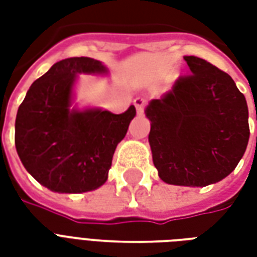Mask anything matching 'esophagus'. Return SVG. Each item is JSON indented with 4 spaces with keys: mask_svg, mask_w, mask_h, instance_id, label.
Wrapping results in <instances>:
<instances>
[{
    "mask_svg": "<svg viewBox=\"0 0 257 257\" xmlns=\"http://www.w3.org/2000/svg\"><path fill=\"white\" fill-rule=\"evenodd\" d=\"M134 104L135 107H136V110H138V114H143V111H145V106H146L145 97H142V96L136 97V99L134 100Z\"/></svg>",
    "mask_w": 257,
    "mask_h": 257,
    "instance_id": "esophagus-1",
    "label": "esophagus"
}]
</instances>
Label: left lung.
I'll return each mask as SVG.
<instances>
[{
    "label": "left lung",
    "mask_w": 257,
    "mask_h": 257,
    "mask_svg": "<svg viewBox=\"0 0 257 257\" xmlns=\"http://www.w3.org/2000/svg\"><path fill=\"white\" fill-rule=\"evenodd\" d=\"M184 60L191 73L146 108L149 142L165 183L204 187L228 176L242 158L248 106L228 74L197 56Z\"/></svg>",
    "instance_id": "obj_1"
}]
</instances>
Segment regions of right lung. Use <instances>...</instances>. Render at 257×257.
I'll list each match as a JSON object with an SVG mask.
<instances>
[{
  "instance_id": "obj_1",
  "label": "right lung",
  "mask_w": 257,
  "mask_h": 257,
  "mask_svg": "<svg viewBox=\"0 0 257 257\" xmlns=\"http://www.w3.org/2000/svg\"><path fill=\"white\" fill-rule=\"evenodd\" d=\"M79 73H106L95 59L68 58L36 79L22 101L15 145L22 164L38 183L56 193H85L107 180L115 147L125 138L136 108L122 114L70 110Z\"/></svg>"
}]
</instances>
